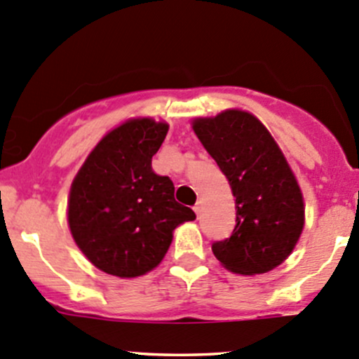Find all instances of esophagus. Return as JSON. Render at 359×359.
<instances>
[{"label": "esophagus", "mask_w": 359, "mask_h": 359, "mask_svg": "<svg viewBox=\"0 0 359 359\" xmlns=\"http://www.w3.org/2000/svg\"><path fill=\"white\" fill-rule=\"evenodd\" d=\"M201 208H203V203H201V201H198V203L194 204V212H196V215H199Z\"/></svg>", "instance_id": "34e87169"}]
</instances>
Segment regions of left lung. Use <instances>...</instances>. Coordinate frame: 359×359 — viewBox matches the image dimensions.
<instances>
[{
    "label": "left lung",
    "instance_id": "obj_1",
    "mask_svg": "<svg viewBox=\"0 0 359 359\" xmlns=\"http://www.w3.org/2000/svg\"><path fill=\"white\" fill-rule=\"evenodd\" d=\"M192 129L226 175L237 210L231 237L212 243V254L237 274L278 267L305 224L300 186L278 143L257 117L237 109L199 117Z\"/></svg>",
    "mask_w": 359,
    "mask_h": 359
}]
</instances>
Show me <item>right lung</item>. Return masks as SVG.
Returning <instances> with one entry per match:
<instances>
[{
	"instance_id": "1",
	"label": "right lung",
	"mask_w": 359,
	"mask_h": 359,
	"mask_svg": "<svg viewBox=\"0 0 359 359\" xmlns=\"http://www.w3.org/2000/svg\"><path fill=\"white\" fill-rule=\"evenodd\" d=\"M167 133L168 124L149 117L126 121L102 137L71 184V235L104 273L136 278L155 269L173 230L196 218L173 198L172 180L151 168Z\"/></svg>"
}]
</instances>
